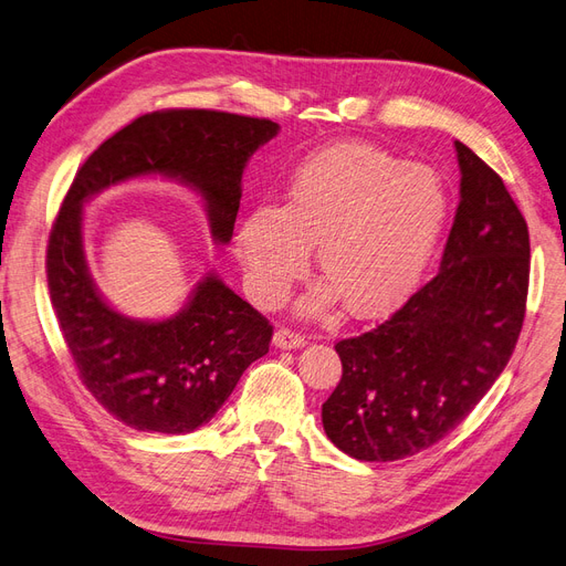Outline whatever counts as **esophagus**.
Returning <instances> with one entry per match:
<instances>
[{
  "label": "esophagus",
  "mask_w": 566,
  "mask_h": 566,
  "mask_svg": "<svg viewBox=\"0 0 566 566\" xmlns=\"http://www.w3.org/2000/svg\"><path fill=\"white\" fill-rule=\"evenodd\" d=\"M272 343H275V348H280V350H296L305 345V336L291 332V329H277L275 336H272Z\"/></svg>",
  "instance_id": "obj_1"
}]
</instances>
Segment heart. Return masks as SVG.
Instances as JSON below:
<instances>
[{"mask_svg":"<svg viewBox=\"0 0 566 566\" xmlns=\"http://www.w3.org/2000/svg\"><path fill=\"white\" fill-rule=\"evenodd\" d=\"M447 218L442 178L371 145L326 148L289 178L284 205H253L237 228L251 294L275 305L307 268L317 244L326 284L307 298H334L353 317H378L402 303L426 270Z\"/></svg>","mask_w":566,"mask_h":566,"instance_id":"obj_1","label":"heart"}]
</instances>
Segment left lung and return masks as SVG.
<instances>
[{"label": "left lung", "instance_id": "8db88e82", "mask_svg": "<svg viewBox=\"0 0 566 566\" xmlns=\"http://www.w3.org/2000/svg\"><path fill=\"white\" fill-rule=\"evenodd\" d=\"M461 202L437 275L374 329L336 343L343 376L322 405L357 461H399L442 440L513 355L526 313L528 228L503 178L455 140Z\"/></svg>", "mask_w": 566, "mask_h": 566}]
</instances>
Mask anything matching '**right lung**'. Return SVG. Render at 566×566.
<instances>
[{
	"label": "right lung",
	"instance_id": "1",
	"mask_svg": "<svg viewBox=\"0 0 566 566\" xmlns=\"http://www.w3.org/2000/svg\"><path fill=\"white\" fill-rule=\"evenodd\" d=\"M277 132L270 119L221 111H157L101 143L72 180L46 247L51 305L86 390L124 426L188 434L209 423L249 364L268 353L272 324L213 272L169 319L119 315L88 275L82 205L126 178H180L202 192L213 240L226 244L247 161Z\"/></svg>",
	"mask_w": 566,
	"mask_h": 566
}]
</instances>
